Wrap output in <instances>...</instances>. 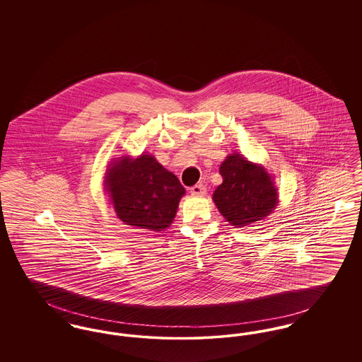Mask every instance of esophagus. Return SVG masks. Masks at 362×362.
Segmentation results:
<instances>
[{"instance_id": "34e87169", "label": "esophagus", "mask_w": 362, "mask_h": 362, "mask_svg": "<svg viewBox=\"0 0 362 362\" xmlns=\"http://www.w3.org/2000/svg\"><path fill=\"white\" fill-rule=\"evenodd\" d=\"M189 192L192 195H205L206 194V186L202 185V183H198V185H195L189 189Z\"/></svg>"}]
</instances>
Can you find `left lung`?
Returning a JSON list of instances; mask_svg holds the SVG:
<instances>
[{
	"label": "left lung",
	"mask_w": 362,
	"mask_h": 362,
	"mask_svg": "<svg viewBox=\"0 0 362 362\" xmlns=\"http://www.w3.org/2000/svg\"><path fill=\"white\" fill-rule=\"evenodd\" d=\"M223 183L213 194V201L225 220L236 228L258 224L278 204L273 177L262 165L244 156L232 153L220 167Z\"/></svg>",
	"instance_id": "8db88e82"
}]
</instances>
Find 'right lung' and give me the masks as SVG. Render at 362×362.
Wrapping results in <instances>:
<instances>
[{
    "label": "right lung",
    "mask_w": 362,
    "mask_h": 362,
    "mask_svg": "<svg viewBox=\"0 0 362 362\" xmlns=\"http://www.w3.org/2000/svg\"><path fill=\"white\" fill-rule=\"evenodd\" d=\"M104 187L126 225L160 232L173 224L186 189L152 155L118 157L108 165Z\"/></svg>",
    "instance_id": "add662e5"
}]
</instances>
